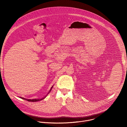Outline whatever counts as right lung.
Segmentation results:
<instances>
[{"label": "right lung", "mask_w": 127, "mask_h": 127, "mask_svg": "<svg viewBox=\"0 0 127 127\" xmlns=\"http://www.w3.org/2000/svg\"><path fill=\"white\" fill-rule=\"evenodd\" d=\"M53 87V86H52L51 87V88L50 90H49V93H48V94H47L45 96H44V97H43V98H37V99H27V98H24V97H21V98H22V99H25V100H28V101H31V102H36V101L41 100L44 99V98L47 96V95L50 93V92L52 90V89Z\"/></svg>", "instance_id": "obj_1"}]
</instances>
